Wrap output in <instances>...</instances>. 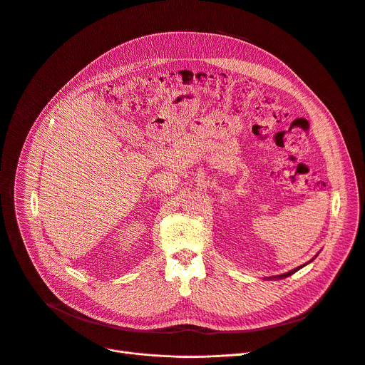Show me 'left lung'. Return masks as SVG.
<instances>
[{
    "instance_id": "1",
    "label": "left lung",
    "mask_w": 365,
    "mask_h": 365,
    "mask_svg": "<svg viewBox=\"0 0 365 365\" xmlns=\"http://www.w3.org/2000/svg\"><path fill=\"white\" fill-rule=\"evenodd\" d=\"M319 255V253H317ZM317 255L313 257V259H310L307 263H304V264H300V267H297V268H294V269H291V271H288V272H285V274H281V275H275V277H269L268 279H284V278H287V277H289V275H292V274H295L298 269H302V268H304L306 264H309L310 262H313L316 257H317Z\"/></svg>"
}]
</instances>
